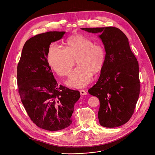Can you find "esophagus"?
Instances as JSON below:
<instances>
[{
  "label": "esophagus",
  "instance_id": "34e87169",
  "mask_svg": "<svg viewBox=\"0 0 155 155\" xmlns=\"http://www.w3.org/2000/svg\"><path fill=\"white\" fill-rule=\"evenodd\" d=\"M80 93H81V96H85V95H87V93L85 90H80Z\"/></svg>",
  "mask_w": 155,
  "mask_h": 155
}]
</instances>
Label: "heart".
Returning <instances> with one entry per match:
<instances>
[{"label":"heart","mask_w":155,"mask_h":155,"mask_svg":"<svg viewBox=\"0 0 155 155\" xmlns=\"http://www.w3.org/2000/svg\"><path fill=\"white\" fill-rule=\"evenodd\" d=\"M106 52L101 45H97L89 38L81 34L69 37L65 49L51 45L48 52V61L52 68L60 76H68L76 59L79 65L73 71L67 85L77 88L87 85L93 73L103 68Z\"/></svg>","instance_id":"1"}]
</instances>
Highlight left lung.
Returning <instances> with one entry per match:
<instances>
[{"mask_svg":"<svg viewBox=\"0 0 155 155\" xmlns=\"http://www.w3.org/2000/svg\"><path fill=\"white\" fill-rule=\"evenodd\" d=\"M99 34L106 52L105 62L96 84L88 93L100 101L98 118L105 127L126 123L134 112L140 91L139 65L126 35L118 28H81Z\"/></svg>","mask_w":155,"mask_h":155,"instance_id":"8db88e82","label":"left lung"}]
</instances>
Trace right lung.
<instances>
[{
  "mask_svg": "<svg viewBox=\"0 0 155 155\" xmlns=\"http://www.w3.org/2000/svg\"><path fill=\"white\" fill-rule=\"evenodd\" d=\"M65 32L38 34L25 44L17 66L18 93L28 115L39 127L56 131L72 123L79 91L58 85L48 61L51 44L61 39Z\"/></svg>",
  "mask_w": 155,
  "mask_h": 155,
  "instance_id": "1",
  "label": "right lung"
}]
</instances>
